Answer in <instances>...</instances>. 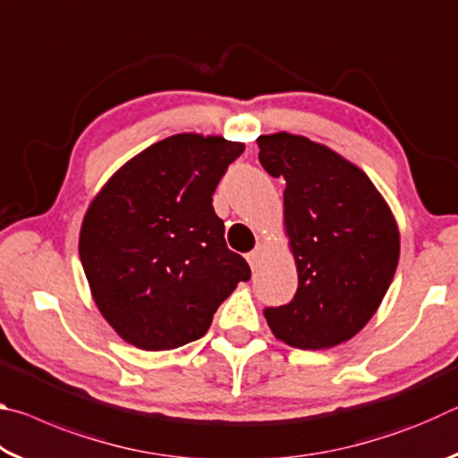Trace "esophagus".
<instances>
[{
	"label": "esophagus",
	"mask_w": 458,
	"mask_h": 458,
	"mask_svg": "<svg viewBox=\"0 0 458 458\" xmlns=\"http://www.w3.org/2000/svg\"><path fill=\"white\" fill-rule=\"evenodd\" d=\"M260 259H262V246H257V248H254V250H250V252L246 254V260H248V265H250L252 270L259 268Z\"/></svg>",
	"instance_id": "esophagus-1"
}]
</instances>
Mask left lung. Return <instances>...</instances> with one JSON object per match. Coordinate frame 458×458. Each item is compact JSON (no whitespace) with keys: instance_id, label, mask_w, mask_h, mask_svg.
Listing matches in <instances>:
<instances>
[{"instance_id":"obj_1","label":"left lung","mask_w":458,"mask_h":458,"mask_svg":"<svg viewBox=\"0 0 458 458\" xmlns=\"http://www.w3.org/2000/svg\"><path fill=\"white\" fill-rule=\"evenodd\" d=\"M259 159L283 177L284 224L299 273L291 303L265 309L275 335L299 350L352 339L382 303L400 257L390 208L369 177L307 137H259Z\"/></svg>"}]
</instances>
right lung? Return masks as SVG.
<instances>
[{
    "label": "right lung",
    "instance_id": "obj_1",
    "mask_svg": "<svg viewBox=\"0 0 458 458\" xmlns=\"http://www.w3.org/2000/svg\"><path fill=\"white\" fill-rule=\"evenodd\" d=\"M244 151L222 137L182 133L147 147L92 199L81 262L98 311L139 350L199 339L250 267L224 240L212 196Z\"/></svg>",
    "mask_w": 458,
    "mask_h": 458
}]
</instances>
